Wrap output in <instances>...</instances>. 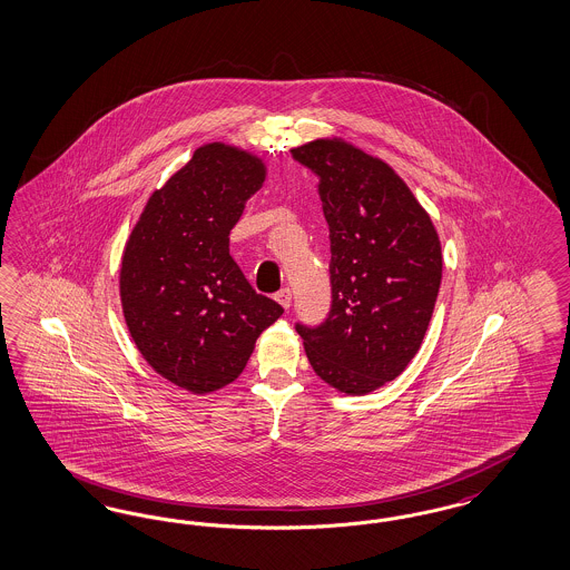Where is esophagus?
Segmentation results:
<instances>
[{"label":"esophagus","instance_id":"1","mask_svg":"<svg viewBox=\"0 0 570 570\" xmlns=\"http://www.w3.org/2000/svg\"><path fill=\"white\" fill-rule=\"evenodd\" d=\"M275 301H277L284 309H288V307H291V303H293V293H291V288H282V291L275 295Z\"/></svg>","mask_w":570,"mask_h":570}]
</instances>
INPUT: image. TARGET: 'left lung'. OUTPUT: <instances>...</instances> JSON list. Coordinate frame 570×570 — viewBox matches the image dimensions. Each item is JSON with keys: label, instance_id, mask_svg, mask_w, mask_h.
Listing matches in <instances>:
<instances>
[{"label": "left lung", "instance_id": "left-lung-1", "mask_svg": "<svg viewBox=\"0 0 570 570\" xmlns=\"http://www.w3.org/2000/svg\"><path fill=\"white\" fill-rule=\"evenodd\" d=\"M293 157L320 178L333 291L326 320L296 324V333L328 386L366 394L396 380L422 345L441 286V242L384 160L342 137L303 144Z\"/></svg>", "mask_w": 570, "mask_h": 570}]
</instances>
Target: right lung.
I'll use <instances>...</instances> for the list:
<instances>
[{
    "mask_svg": "<svg viewBox=\"0 0 570 570\" xmlns=\"http://www.w3.org/2000/svg\"><path fill=\"white\" fill-rule=\"evenodd\" d=\"M265 176L248 150L204 144L150 195L122 252L131 340L159 375L193 394L235 382L258 335L284 314L228 254V233Z\"/></svg>",
    "mask_w": 570,
    "mask_h": 570,
    "instance_id": "right-lung-1",
    "label": "right lung"
}]
</instances>
